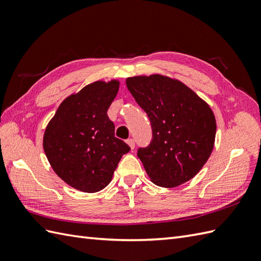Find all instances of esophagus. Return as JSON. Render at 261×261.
<instances>
[{"mask_svg": "<svg viewBox=\"0 0 261 261\" xmlns=\"http://www.w3.org/2000/svg\"><path fill=\"white\" fill-rule=\"evenodd\" d=\"M126 143H127V145L130 146V148H131V149H135V147H136V142H135V140H134V139H127V140H126Z\"/></svg>", "mask_w": 261, "mask_h": 261, "instance_id": "1", "label": "esophagus"}]
</instances>
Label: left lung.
Returning a JSON list of instances; mask_svg holds the SVG:
<instances>
[{"label":"left lung","mask_w":261,"mask_h":261,"mask_svg":"<svg viewBox=\"0 0 261 261\" xmlns=\"http://www.w3.org/2000/svg\"><path fill=\"white\" fill-rule=\"evenodd\" d=\"M126 87L150 120L151 141L137 154L151 181L176 187L192 179L213 150L212 110L182 83L162 75L129 77Z\"/></svg>","instance_id":"8db88e82"}]
</instances>
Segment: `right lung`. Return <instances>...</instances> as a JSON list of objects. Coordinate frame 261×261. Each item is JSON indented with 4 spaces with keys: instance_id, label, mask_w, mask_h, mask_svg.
I'll list each match as a JSON object with an SVG mask.
<instances>
[{
    "instance_id": "add662e5",
    "label": "right lung",
    "mask_w": 261,
    "mask_h": 261,
    "mask_svg": "<svg viewBox=\"0 0 261 261\" xmlns=\"http://www.w3.org/2000/svg\"><path fill=\"white\" fill-rule=\"evenodd\" d=\"M119 82H94L59 105L43 136V150L60 178L81 192L95 193L112 179L130 147L114 136L107 114Z\"/></svg>"
}]
</instances>
